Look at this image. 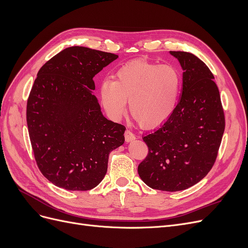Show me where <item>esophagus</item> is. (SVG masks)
Listing matches in <instances>:
<instances>
[{"label": "esophagus", "mask_w": 248, "mask_h": 248, "mask_svg": "<svg viewBox=\"0 0 248 248\" xmlns=\"http://www.w3.org/2000/svg\"><path fill=\"white\" fill-rule=\"evenodd\" d=\"M124 136H125V140L127 142H129V141H132V140H136V136H134V134L130 130H126Z\"/></svg>", "instance_id": "esophagus-1"}]
</instances>
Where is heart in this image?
Wrapping results in <instances>:
<instances>
[{
  "mask_svg": "<svg viewBox=\"0 0 248 248\" xmlns=\"http://www.w3.org/2000/svg\"><path fill=\"white\" fill-rule=\"evenodd\" d=\"M180 74L170 65L133 60L119 68L114 80L100 85V99L112 119L121 118L129 100V111L145 128L166 123L174 112L180 92Z\"/></svg>",
  "mask_w": 248,
  "mask_h": 248,
  "instance_id": "obj_1",
  "label": "heart"
}]
</instances>
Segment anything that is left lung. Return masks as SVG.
Segmentation results:
<instances>
[{
	"label": "left lung",
	"instance_id": "left-lung-1",
	"mask_svg": "<svg viewBox=\"0 0 248 248\" xmlns=\"http://www.w3.org/2000/svg\"><path fill=\"white\" fill-rule=\"evenodd\" d=\"M183 70L177 107L158 130L144 137L149 153L138 168L153 189L179 191L212 169L224 131L218 88L207 65L190 52L170 51Z\"/></svg>",
	"mask_w": 248,
	"mask_h": 248
}]
</instances>
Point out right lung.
Returning a JSON list of instances; mask_svg holds the SVG:
<instances>
[{
	"label": "right lung",
	"instance_id": "add662e5",
	"mask_svg": "<svg viewBox=\"0 0 248 248\" xmlns=\"http://www.w3.org/2000/svg\"><path fill=\"white\" fill-rule=\"evenodd\" d=\"M118 58L84 46L63 49L37 74L27 103V124L42 175L67 190H90L108 170L125 127L102 115L93 78Z\"/></svg>",
	"mask_w": 248,
	"mask_h": 248
}]
</instances>
